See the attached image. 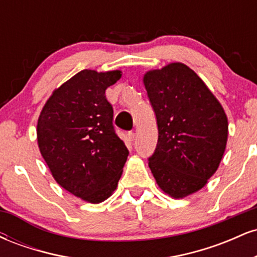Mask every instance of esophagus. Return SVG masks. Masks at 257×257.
I'll list each match as a JSON object with an SVG mask.
<instances>
[{
    "label": "esophagus",
    "instance_id": "esophagus-1",
    "mask_svg": "<svg viewBox=\"0 0 257 257\" xmlns=\"http://www.w3.org/2000/svg\"><path fill=\"white\" fill-rule=\"evenodd\" d=\"M126 137H128V141H131V143H133V141L135 140V137H137V135H135V133L129 132V133H128V135H126Z\"/></svg>",
    "mask_w": 257,
    "mask_h": 257
}]
</instances>
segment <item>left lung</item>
Instances as JSON below:
<instances>
[{"instance_id":"1","label":"left lung","mask_w":257,"mask_h":257,"mask_svg":"<svg viewBox=\"0 0 257 257\" xmlns=\"http://www.w3.org/2000/svg\"><path fill=\"white\" fill-rule=\"evenodd\" d=\"M144 85L158 125L149 167L158 187L174 199L202 190L225 153L228 119L222 105L187 65L149 70Z\"/></svg>"}]
</instances>
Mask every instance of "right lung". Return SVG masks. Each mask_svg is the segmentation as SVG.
Listing matches in <instances>:
<instances>
[{
  "label": "right lung",
  "instance_id": "right-lung-1",
  "mask_svg": "<svg viewBox=\"0 0 257 257\" xmlns=\"http://www.w3.org/2000/svg\"><path fill=\"white\" fill-rule=\"evenodd\" d=\"M120 77V70H82L53 90L37 120L38 149L53 178L91 204L112 196L129 153L105 96Z\"/></svg>",
  "mask_w": 257,
  "mask_h": 257
}]
</instances>
